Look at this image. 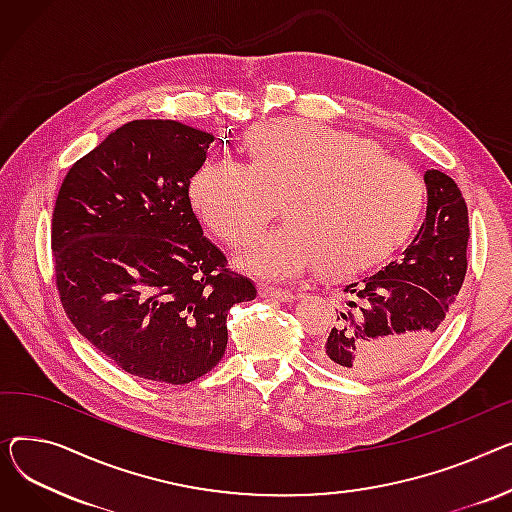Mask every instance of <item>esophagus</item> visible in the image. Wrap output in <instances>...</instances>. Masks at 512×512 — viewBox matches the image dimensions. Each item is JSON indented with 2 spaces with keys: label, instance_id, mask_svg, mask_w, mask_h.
<instances>
[{
  "label": "esophagus",
  "instance_id": "esophagus-1",
  "mask_svg": "<svg viewBox=\"0 0 512 512\" xmlns=\"http://www.w3.org/2000/svg\"><path fill=\"white\" fill-rule=\"evenodd\" d=\"M260 295L264 299H275V302H293V299H297V295L293 291H281V289H260Z\"/></svg>",
  "mask_w": 512,
  "mask_h": 512
}]
</instances>
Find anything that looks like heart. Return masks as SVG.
I'll use <instances>...</instances> for the list:
<instances>
[{
  "mask_svg": "<svg viewBox=\"0 0 512 512\" xmlns=\"http://www.w3.org/2000/svg\"><path fill=\"white\" fill-rule=\"evenodd\" d=\"M248 153V163L206 159L190 200L223 242L244 246L283 198L287 221L239 256L256 279L287 283L320 264L330 275L359 273L397 250L422 217V177L364 136L281 119L250 132Z\"/></svg>",
  "mask_w": 512,
  "mask_h": 512,
  "instance_id": "1",
  "label": "heart"
}]
</instances>
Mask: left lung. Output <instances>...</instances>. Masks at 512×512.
Returning <instances> with one entry per match:
<instances>
[{
  "label": "left lung",
  "mask_w": 512,
  "mask_h": 512,
  "mask_svg": "<svg viewBox=\"0 0 512 512\" xmlns=\"http://www.w3.org/2000/svg\"><path fill=\"white\" fill-rule=\"evenodd\" d=\"M426 221L397 262L343 285L337 322L316 349L347 376L382 378L409 366L442 330L467 273L469 215L455 179L424 175Z\"/></svg>",
  "instance_id": "8db88e82"
}]
</instances>
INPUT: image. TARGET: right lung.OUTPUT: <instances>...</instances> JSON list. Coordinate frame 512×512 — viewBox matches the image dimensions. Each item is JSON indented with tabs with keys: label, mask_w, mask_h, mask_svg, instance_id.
Segmentation results:
<instances>
[{
	"label": "right lung",
	"mask_w": 512,
	"mask_h": 512,
	"mask_svg": "<svg viewBox=\"0 0 512 512\" xmlns=\"http://www.w3.org/2000/svg\"><path fill=\"white\" fill-rule=\"evenodd\" d=\"M213 140L171 119H136L78 159L57 192L59 302L86 341L138 378L188 384L213 370L231 306L256 297L192 210V175Z\"/></svg>",
	"instance_id": "right-lung-1"
}]
</instances>
